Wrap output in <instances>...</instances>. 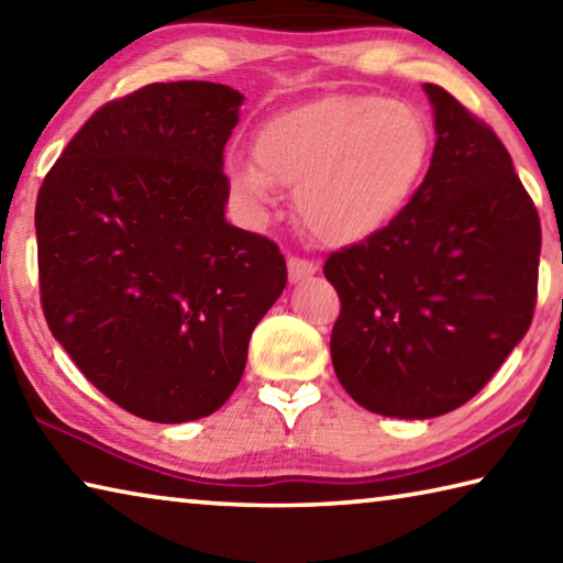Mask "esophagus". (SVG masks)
<instances>
[{"label": "esophagus", "instance_id": "1", "mask_svg": "<svg viewBox=\"0 0 563 563\" xmlns=\"http://www.w3.org/2000/svg\"><path fill=\"white\" fill-rule=\"evenodd\" d=\"M318 273V265L312 261H305V258H288V275H290V283H300L305 278H310V275Z\"/></svg>", "mask_w": 563, "mask_h": 563}]
</instances>
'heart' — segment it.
I'll return each instance as SVG.
<instances>
[{
  "label": "heart",
  "mask_w": 563,
  "mask_h": 563,
  "mask_svg": "<svg viewBox=\"0 0 563 563\" xmlns=\"http://www.w3.org/2000/svg\"><path fill=\"white\" fill-rule=\"evenodd\" d=\"M432 154L424 113L407 101L330 93L278 113L253 136L255 166L228 168V188L268 218L298 188L302 225L328 245H355L397 221Z\"/></svg>",
  "instance_id": "heart-1"
}]
</instances>
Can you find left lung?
<instances>
[{"mask_svg":"<svg viewBox=\"0 0 563 563\" xmlns=\"http://www.w3.org/2000/svg\"><path fill=\"white\" fill-rule=\"evenodd\" d=\"M434 109L430 170L385 231L332 253V367L369 412L430 419L479 393L527 335L541 225L509 151L452 93Z\"/></svg>","mask_w":563,"mask_h":563,"instance_id":"8db88e82","label":"left lung"}]
</instances>
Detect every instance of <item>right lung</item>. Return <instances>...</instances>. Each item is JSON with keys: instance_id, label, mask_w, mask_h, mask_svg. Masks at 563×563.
<instances>
[{"instance_id": "1", "label": "right lung", "mask_w": 563, "mask_h": 563, "mask_svg": "<svg viewBox=\"0 0 563 563\" xmlns=\"http://www.w3.org/2000/svg\"><path fill=\"white\" fill-rule=\"evenodd\" d=\"M241 103L225 84H148L84 123L36 198L52 335L151 422L223 407L288 283L278 245L225 221L223 148Z\"/></svg>"}]
</instances>
